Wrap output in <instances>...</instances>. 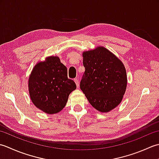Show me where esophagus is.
I'll return each mask as SVG.
<instances>
[{
    "label": "esophagus",
    "mask_w": 159,
    "mask_h": 159,
    "mask_svg": "<svg viewBox=\"0 0 159 159\" xmlns=\"http://www.w3.org/2000/svg\"><path fill=\"white\" fill-rule=\"evenodd\" d=\"M74 82H75V84H76V86H77V88H79V86H80L79 84H80V82H79V80H78V79H77V78H75V79H74Z\"/></svg>",
    "instance_id": "esophagus-1"
}]
</instances>
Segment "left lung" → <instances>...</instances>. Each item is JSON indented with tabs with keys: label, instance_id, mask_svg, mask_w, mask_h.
Wrapping results in <instances>:
<instances>
[{
	"label": "left lung",
	"instance_id": "8db88e82",
	"mask_svg": "<svg viewBox=\"0 0 159 159\" xmlns=\"http://www.w3.org/2000/svg\"><path fill=\"white\" fill-rule=\"evenodd\" d=\"M85 72L80 89L98 111L108 112L121 103L127 86L125 68L122 61L103 47L84 51Z\"/></svg>",
	"mask_w": 159,
	"mask_h": 159
}]
</instances>
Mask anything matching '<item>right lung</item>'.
Listing matches in <instances>:
<instances>
[{"mask_svg":"<svg viewBox=\"0 0 159 159\" xmlns=\"http://www.w3.org/2000/svg\"><path fill=\"white\" fill-rule=\"evenodd\" d=\"M30 98L38 108L55 114L66 106L76 84L67 77V68L57 56H50L34 67L29 78Z\"/></svg>","mask_w":159,"mask_h":159,"instance_id":"1","label":"right lung"}]
</instances>
